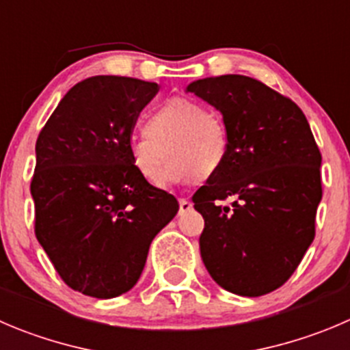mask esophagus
Listing matches in <instances>:
<instances>
[{
  "label": "esophagus",
  "instance_id": "1",
  "mask_svg": "<svg viewBox=\"0 0 350 350\" xmlns=\"http://www.w3.org/2000/svg\"><path fill=\"white\" fill-rule=\"evenodd\" d=\"M178 204H180V209H178V213H180V215H184V213L191 211L192 209V202L189 201V199H180V201H178Z\"/></svg>",
  "mask_w": 350,
  "mask_h": 350
}]
</instances>
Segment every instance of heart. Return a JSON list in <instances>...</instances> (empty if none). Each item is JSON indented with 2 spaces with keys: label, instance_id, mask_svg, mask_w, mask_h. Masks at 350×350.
Instances as JSON below:
<instances>
[{
  "label": "heart",
  "instance_id": "heart-1",
  "mask_svg": "<svg viewBox=\"0 0 350 350\" xmlns=\"http://www.w3.org/2000/svg\"><path fill=\"white\" fill-rule=\"evenodd\" d=\"M132 163L142 177L159 185L206 180L223 166L228 156V134L223 120L204 105L189 98H173L148 116L144 135L129 144Z\"/></svg>",
  "mask_w": 350,
  "mask_h": 350
}]
</instances>
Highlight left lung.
<instances>
[{
  "label": "left lung",
  "mask_w": 350,
  "mask_h": 350,
  "mask_svg": "<svg viewBox=\"0 0 350 350\" xmlns=\"http://www.w3.org/2000/svg\"><path fill=\"white\" fill-rule=\"evenodd\" d=\"M187 92L221 113L228 134L227 159L192 196L204 218L202 262L232 294H269L314 239L321 152L301 108L256 79L208 77ZM227 198L232 205L222 204Z\"/></svg>",
  "instance_id": "8db88e82"
}]
</instances>
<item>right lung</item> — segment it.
Segmentation results:
<instances>
[{
  "instance_id": "obj_1",
  "label": "right lung",
  "mask_w": 350,
  "mask_h": 350,
  "mask_svg": "<svg viewBox=\"0 0 350 350\" xmlns=\"http://www.w3.org/2000/svg\"><path fill=\"white\" fill-rule=\"evenodd\" d=\"M156 82L96 75L73 85L36 142V237L73 291L111 299L131 291L149 245L178 201L149 184L129 144Z\"/></svg>"
}]
</instances>
